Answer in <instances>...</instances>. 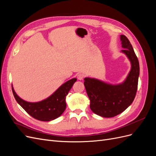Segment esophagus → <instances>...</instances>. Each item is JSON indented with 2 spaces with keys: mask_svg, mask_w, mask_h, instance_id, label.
I'll return each mask as SVG.
<instances>
[{
  "mask_svg": "<svg viewBox=\"0 0 156 156\" xmlns=\"http://www.w3.org/2000/svg\"><path fill=\"white\" fill-rule=\"evenodd\" d=\"M84 77V75L83 73H79L77 75V79H78V80H80V81H81V80H83Z\"/></svg>",
  "mask_w": 156,
  "mask_h": 156,
  "instance_id": "obj_1",
  "label": "esophagus"
}]
</instances>
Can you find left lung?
<instances>
[{
    "label": "left lung",
    "mask_w": 156,
    "mask_h": 156,
    "mask_svg": "<svg viewBox=\"0 0 156 156\" xmlns=\"http://www.w3.org/2000/svg\"><path fill=\"white\" fill-rule=\"evenodd\" d=\"M121 52L131 62V69L124 82L112 84L95 78L85 77L84 84L90 101V107L95 114L105 118L120 114L133 101L137 90L139 63L130 41L120 35Z\"/></svg>",
    "instance_id": "obj_1"
}]
</instances>
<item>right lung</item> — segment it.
<instances>
[{"label": "right lung", "mask_w": 156, "mask_h": 156, "mask_svg": "<svg viewBox=\"0 0 156 156\" xmlns=\"http://www.w3.org/2000/svg\"><path fill=\"white\" fill-rule=\"evenodd\" d=\"M77 79L73 78L62 84L48 98L38 102H29L23 100L14 90L12 92L17 102L28 114L40 121L49 122L61 116L66 107V97Z\"/></svg>", "instance_id": "add662e5"}]
</instances>
